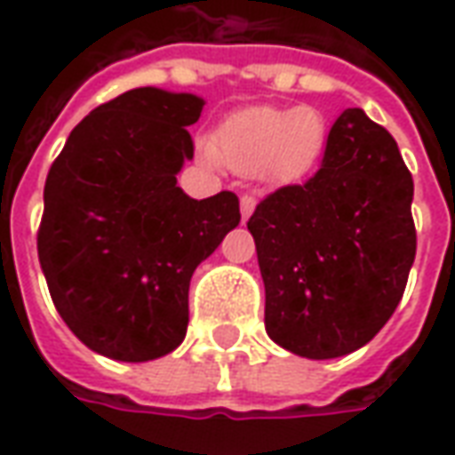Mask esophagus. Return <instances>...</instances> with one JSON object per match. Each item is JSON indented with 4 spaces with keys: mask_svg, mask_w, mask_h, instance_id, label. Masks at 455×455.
I'll return each mask as SVG.
<instances>
[{
    "mask_svg": "<svg viewBox=\"0 0 455 455\" xmlns=\"http://www.w3.org/2000/svg\"><path fill=\"white\" fill-rule=\"evenodd\" d=\"M256 204L258 199L253 197V195H243V197H241V219H243V221H248V217L253 214Z\"/></svg>",
    "mask_w": 455,
    "mask_h": 455,
    "instance_id": "obj_1",
    "label": "esophagus"
}]
</instances>
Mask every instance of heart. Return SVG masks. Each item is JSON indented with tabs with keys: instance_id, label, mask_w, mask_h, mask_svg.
Segmentation results:
<instances>
[{
	"instance_id": "b5f03b06",
	"label": "heart",
	"mask_w": 455,
	"mask_h": 455,
	"mask_svg": "<svg viewBox=\"0 0 455 455\" xmlns=\"http://www.w3.org/2000/svg\"><path fill=\"white\" fill-rule=\"evenodd\" d=\"M326 136L324 116L312 107H248L219 126L217 139L199 140V150L209 165L292 182L319 163Z\"/></svg>"
}]
</instances>
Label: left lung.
Returning a JSON list of instances; mask_svg holds the SVG:
<instances>
[{
    "instance_id": "8db88e82",
    "label": "left lung",
    "mask_w": 455,
    "mask_h": 455,
    "mask_svg": "<svg viewBox=\"0 0 455 455\" xmlns=\"http://www.w3.org/2000/svg\"><path fill=\"white\" fill-rule=\"evenodd\" d=\"M411 197L395 139L363 109H346L315 178L280 188L248 219L277 346L326 361L387 324L417 253Z\"/></svg>"
}]
</instances>
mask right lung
I'll use <instances>...</instances> for the list:
<instances>
[{"label": "right lung", "mask_w": 455, "mask_h": 455, "mask_svg": "<svg viewBox=\"0 0 455 455\" xmlns=\"http://www.w3.org/2000/svg\"><path fill=\"white\" fill-rule=\"evenodd\" d=\"M202 109L197 94L129 90L75 126L45 178L38 260L53 305L112 361L178 348L192 273L241 221L234 192L192 199L178 188Z\"/></svg>", "instance_id": "right-lung-1"}]
</instances>
